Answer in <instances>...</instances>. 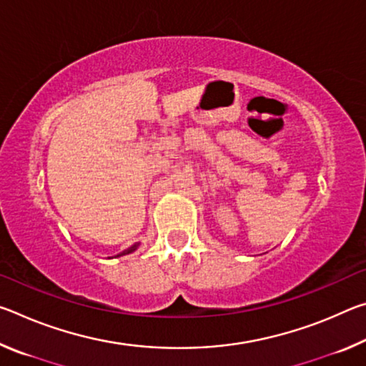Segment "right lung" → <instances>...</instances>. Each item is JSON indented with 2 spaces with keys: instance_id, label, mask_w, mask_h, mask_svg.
Instances as JSON below:
<instances>
[{
  "instance_id": "obj_1",
  "label": "right lung",
  "mask_w": 366,
  "mask_h": 366,
  "mask_svg": "<svg viewBox=\"0 0 366 366\" xmlns=\"http://www.w3.org/2000/svg\"><path fill=\"white\" fill-rule=\"evenodd\" d=\"M139 245H140V244H134V245H131V247H129V249L122 250L121 253H117V255H114V258H117V257H122V255H129V253H132V252L137 250V249H139ZM109 258H113V257H109Z\"/></svg>"
}]
</instances>
